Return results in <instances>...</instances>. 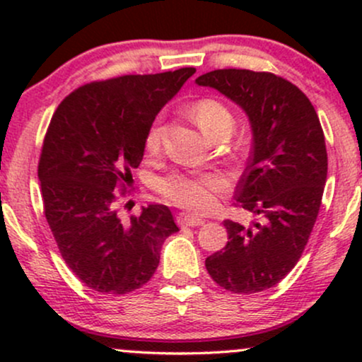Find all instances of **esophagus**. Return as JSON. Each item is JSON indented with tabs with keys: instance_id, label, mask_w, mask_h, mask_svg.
I'll list each match as a JSON object with an SVG mask.
<instances>
[{
	"instance_id": "obj_1",
	"label": "esophagus",
	"mask_w": 362,
	"mask_h": 362,
	"mask_svg": "<svg viewBox=\"0 0 362 362\" xmlns=\"http://www.w3.org/2000/svg\"><path fill=\"white\" fill-rule=\"evenodd\" d=\"M177 223H178V226H182V228L202 226V224H204V219H199V218H195V216L180 213L177 216Z\"/></svg>"
}]
</instances>
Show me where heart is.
Segmentation results:
<instances>
[{"mask_svg": "<svg viewBox=\"0 0 362 362\" xmlns=\"http://www.w3.org/2000/svg\"><path fill=\"white\" fill-rule=\"evenodd\" d=\"M192 115L199 127L209 138L230 136L235 127V115L230 107L224 105L218 98H201L192 105ZM144 149L148 155H158L161 149V120L156 119L144 136ZM221 178L214 173H178L173 172L161 177L156 182V190L165 201L178 207L207 213L218 202V194L221 190Z\"/></svg>", "mask_w": 362, "mask_h": 362, "instance_id": "b5f03b06", "label": "heart"}]
</instances>
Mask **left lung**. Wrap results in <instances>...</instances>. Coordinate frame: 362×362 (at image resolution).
I'll return each mask as SVG.
<instances>
[{"mask_svg": "<svg viewBox=\"0 0 362 362\" xmlns=\"http://www.w3.org/2000/svg\"><path fill=\"white\" fill-rule=\"evenodd\" d=\"M195 81L248 114L253 146L235 206L262 219L252 228L226 219V247L207 257L206 269L231 293H260L293 271L313 231L328 167L322 124L310 98L274 73L214 69Z\"/></svg>", "mask_w": 362, "mask_h": 362, "instance_id": "obj_1", "label": "left lung"}]
</instances>
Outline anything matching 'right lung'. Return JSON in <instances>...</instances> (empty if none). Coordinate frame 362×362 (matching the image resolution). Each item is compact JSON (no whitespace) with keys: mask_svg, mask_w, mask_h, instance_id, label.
<instances>
[{"mask_svg":"<svg viewBox=\"0 0 362 362\" xmlns=\"http://www.w3.org/2000/svg\"><path fill=\"white\" fill-rule=\"evenodd\" d=\"M195 68L124 74L86 83L57 105L39 158L44 214L62 260L102 294H126L151 279L161 245L178 228L167 206L151 204L124 224L119 204L161 107Z\"/></svg>","mask_w":362,"mask_h":362,"instance_id":"obj_1","label":"right lung"}]
</instances>
